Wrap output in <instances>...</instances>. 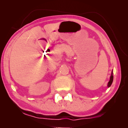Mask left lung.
Here are the masks:
<instances>
[{
    "label": "left lung",
    "mask_w": 128,
    "mask_h": 128,
    "mask_svg": "<svg viewBox=\"0 0 128 128\" xmlns=\"http://www.w3.org/2000/svg\"><path fill=\"white\" fill-rule=\"evenodd\" d=\"M113 79H114V76H113V70H112V72H111V76H110V81L108 82V84H107V86L108 87H110L111 86L112 83V82H113Z\"/></svg>",
    "instance_id": "left-lung-1"
}]
</instances>
